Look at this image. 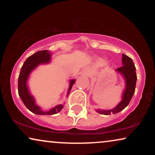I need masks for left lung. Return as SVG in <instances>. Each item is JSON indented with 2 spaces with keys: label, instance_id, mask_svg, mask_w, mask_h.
Listing matches in <instances>:
<instances>
[{
  "label": "left lung",
  "instance_id": "8db88e82",
  "mask_svg": "<svg viewBox=\"0 0 155 155\" xmlns=\"http://www.w3.org/2000/svg\"><path fill=\"white\" fill-rule=\"evenodd\" d=\"M122 66L116 70V72L122 75L125 80V90L122 94V99L116 107L112 109H97V113L104 115L115 114L124 110L128 105L131 99L135 93V85L137 81V75L135 73L134 63L130 57L125 54H122Z\"/></svg>",
  "mask_w": 155,
  "mask_h": 155
}]
</instances>
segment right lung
<instances>
[{
  "label": "right lung",
  "mask_w": 155,
  "mask_h": 155,
  "mask_svg": "<svg viewBox=\"0 0 155 155\" xmlns=\"http://www.w3.org/2000/svg\"><path fill=\"white\" fill-rule=\"evenodd\" d=\"M51 61V54L48 50L39 51L31 55L25 61L21 68L18 78V94L27 109L32 113L37 115H53L60 112L63 108V104H58L47 111H44L41 108L36 104L35 97L31 94L27 85L29 75L31 72L41 64H48ZM75 79L70 80V85L68 90L67 96H68L72 87L75 83Z\"/></svg>",
  "instance_id": "obj_1"
}]
</instances>
